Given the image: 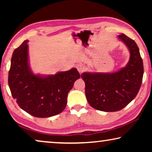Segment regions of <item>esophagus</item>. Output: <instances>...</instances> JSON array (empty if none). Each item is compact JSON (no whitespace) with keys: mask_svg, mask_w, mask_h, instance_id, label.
Segmentation results:
<instances>
[{"mask_svg":"<svg viewBox=\"0 0 152 152\" xmlns=\"http://www.w3.org/2000/svg\"><path fill=\"white\" fill-rule=\"evenodd\" d=\"M76 68L80 73H82L86 70V67L82 64H78L76 65Z\"/></svg>","mask_w":152,"mask_h":152,"instance_id":"esophagus-1","label":"esophagus"}]
</instances>
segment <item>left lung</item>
<instances>
[{"label": "left lung", "mask_w": 152, "mask_h": 152, "mask_svg": "<svg viewBox=\"0 0 152 152\" xmlns=\"http://www.w3.org/2000/svg\"><path fill=\"white\" fill-rule=\"evenodd\" d=\"M130 52L125 67L116 72H84L81 78L85 82L88 102L95 109L105 112L121 110L137 96L142 83L143 60L135 41L127 35H118Z\"/></svg>", "instance_id": "left-lung-1"}]
</instances>
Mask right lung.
Segmentation results:
<instances>
[{"instance_id": "right-lung-1", "label": "right lung", "mask_w": 152, "mask_h": 152, "mask_svg": "<svg viewBox=\"0 0 152 152\" xmlns=\"http://www.w3.org/2000/svg\"><path fill=\"white\" fill-rule=\"evenodd\" d=\"M25 40L12 53L8 82L18 105L35 117H50L65 109L69 91L80 75L76 68L54 75L34 74L29 64L28 45Z\"/></svg>"}]
</instances>
